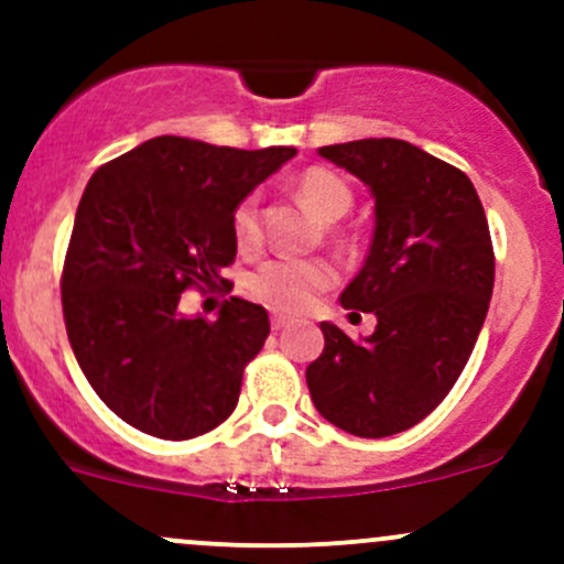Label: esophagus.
Instances as JSON below:
<instances>
[{"instance_id": "esophagus-1", "label": "esophagus", "mask_w": 564, "mask_h": 564, "mask_svg": "<svg viewBox=\"0 0 564 564\" xmlns=\"http://www.w3.org/2000/svg\"><path fill=\"white\" fill-rule=\"evenodd\" d=\"M270 324H272V329H275V333H281V329L289 327V318L286 316H272Z\"/></svg>"}]
</instances>
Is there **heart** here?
<instances>
[{
  "mask_svg": "<svg viewBox=\"0 0 564 564\" xmlns=\"http://www.w3.org/2000/svg\"><path fill=\"white\" fill-rule=\"evenodd\" d=\"M297 198L316 215L324 224L344 218L351 209V187L346 185L344 176L327 172V169H308L300 174ZM231 231H235L237 246L242 250H253L259 246V196L240 198L231 213ZM335 283L333 264L322 259H289V256H278V259L264 261L259 270L250 275L248 292L253 294L259 303L267 308L278 311V314H303L311 303L316 300L318 292L329 289Z\"/></svg>",
  "mask_w": 564,
  "mask_h": 564,
  "instance_id": "1",
  "label": "heart"
}]
</instances>
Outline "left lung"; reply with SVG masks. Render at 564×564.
Returning a JSON list of instances; mask_svg holds the SVG:
<instances>
[{"instance_id": "obj_1", "label": "left lung", "mask_w": 564, "mask_h": 564, "mask_svg": "<svg viewBox=\"0 0 564 564\" xmlns=\"http://www.w3.org/2000/svg\"><path fill=\"white\" fill-rule=\"evenodd\" d=\"M318 155L373 196L371 248L340 305L373 314L377 329L351 340L322 322L324 351L305 379L327 423L382 440L434 412L464 371L491 303V235L469 176L409 141H346Z\"/></svg>"}]
</instances>
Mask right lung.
Segmentation results:
<instances>
[{
  "label": "right lung",
  "instance_id": "obj_1",
  "mask_svg": "<svg viewBox=\"0 0 564 564\" xmlns=\"http://www.w3.org/2000/svg\"><path fill=\"white\" fill-rule=\"evenodd\" d=\"M294 155L158 135L93 174L65 256L62 311L84 377L128 425L180 442L235 412L242 371L270 335L267 311L231 297L207 322L182 314L180 297L235 261L237 202Z\"/></svg>",
  "mask_w": 564,
  "mask_h": 564
}]
</instances>
